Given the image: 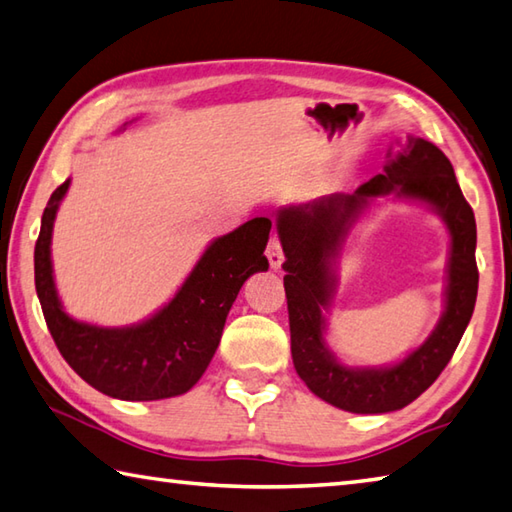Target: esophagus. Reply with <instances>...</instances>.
<instances>
[{
	"instance_id": "esophagus-1",
	"label": "esophagus",
	"mask_w": 512,
	"mask_h": 512,
	"mask_svg": "<svg viewBox=\"0 0 512 512\" xmlns=\"http://www.w3.org/2000/svg\"><path fill=\"white\" fill-rule=\"evenodd\" d=\"M265 254H267V260H269V267L274 269H281V265H283V260H285V254H283V247H281V240H278L276 236H272L269 238V243H267V249H265Z\"/></svg>"
}]
</instances>
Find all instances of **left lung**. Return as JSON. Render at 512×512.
Masks as SVG:
<instances>
[{
    "label": "left lung",
    "mask_w": 512,
    "mask_h": 512,
    "mask_svg": "<svg viewBox=\"0 0 512 512\" xmlns=\"http://www.w3.org/2000/svg\"><path fill=\"white\" fill-rule=\"evenodd\" d=\"M383 173L354 194H330L278 211L276 227L285 252V296L298 376L318 399L356 414H383L406 408L437 381L455 354L477 301L475 214L461 194L450 160L435 144L408 136L388 153ZM423 201L437 210L451 231L447 305L429 339L406 360L381 369H350L335 361L324 343V312L329 309L333 263L353 220L379 195Z\"/></svg>",
    "instance_id": "8db88e82"
}]
</instances>
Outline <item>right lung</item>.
I'll use <instances>...</instances> for the list:
<instances>
[{
  "mask_svg": "<svg viewBox=\"0 0 512 512\" xmlns=\"http://www.w3.org/2000/svg\"><path fill=\"white\" fill-rule=\"evenodd\" d=\"M71 180L53 191L35 243V289L48 332L66 363L102 394L122 401H158L185 394L205 374L240 287L267 272L269 218H252L216 238L171 301L147 321L100 327L75 321L57 296L51 238Z\"/></svg>",
  "mask_w": 512,
  "mask_h": 512,
  "instance_id": "obj_1",
  "label": "right lung"
}]
</instances>
